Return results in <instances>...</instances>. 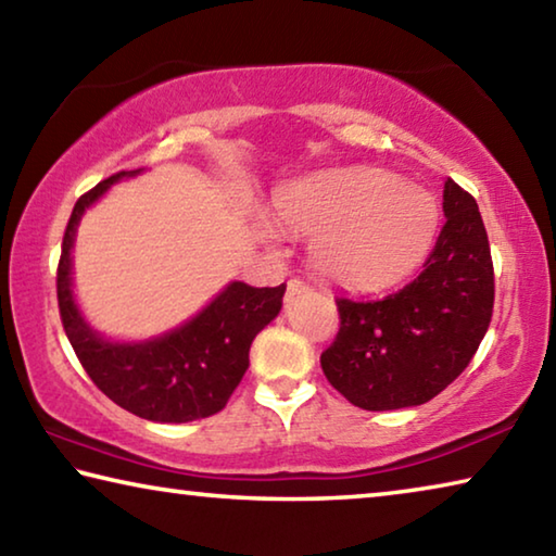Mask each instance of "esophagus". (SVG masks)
Segmentation results:
<instances>
[{
  "label": "esophagus",
  "instance_id": "obj_1",
  "mask_svg": "<svg viewBox=\"0 0 556 556\" xmlns=\"http://www.w3.org/2000/svg\"><path fill=\"white\" fill-rule=\"evenodd\" d=\"M301 291H308L306 281H301V279H289L287 281V301L294 299L296 294H301Z\"/></svg>",
  "mask_w": 556,
  "mask_h": 556
}]
</instances>
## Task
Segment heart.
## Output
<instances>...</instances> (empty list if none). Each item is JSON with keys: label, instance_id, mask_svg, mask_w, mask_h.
<instances>
[{"label": "heart", "instance_id": "b5f03b06", "mask_svg": "<svg viewBox=\"0 0 556 556\" xmlns=\"http://www.w3.org/2000/svg\"><path fill=\"white\" fill-rule=\"evenodd\" d=\"M277 220L314 238L318 275L351 291H378L417 269L434 242L439 205L380 168L308 176L277 195ZM262 230L271 235L267 225Z\"/></svg>", "mask_w": 556, "mask_h": 556}]
</instances>
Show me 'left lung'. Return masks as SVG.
Segmentation results:
<instances>
[{
  "label": "left lung",
  "mask_w": 556,
  "mask_h": 556,
  "mask_svg": "<svg viewBox=\"0 0 556 556\" xmlns=\"http://www.w3.org/2000/svg\"><path fill=\"white\" fill-rule=\"evenodd\" d=\"M444 215L417 279L382 299H336L341 326L321 368L355 407L384 412L437 397L466 370L491 326V244L476 199L451 178Z\"/></svg>",
  "instance_id": "8db88e82"
}]
</instances>
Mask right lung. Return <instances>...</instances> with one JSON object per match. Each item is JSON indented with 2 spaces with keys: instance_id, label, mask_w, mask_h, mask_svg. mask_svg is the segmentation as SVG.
<instances>
[{
  "instance_id": "add662e5",
  "label": "right lung",
  "mask_w": 556,
  "mask_h": 556,
  "mask_svg": "<svg viewBox=\"0 0 556 556\" xmlns=\"http://www.w3.org/2000/svg\"><path fill=\"white\" fill-rule=\"evenodd\" d=\"M119 172L83 193L65 225L55 291L63 331L75 355L100 392L149 421H193L211 417L228 404L250 365L255 336L279 314L285 285L250 287L232 281L203 312L176 331L144 343H110L83 321L71 291V248L80 215L108 188L125 176Z\"/></svg>"
}]
</instances>
